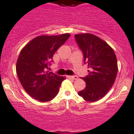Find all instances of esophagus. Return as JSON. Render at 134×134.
Wrapping results in <instances>:
<instances>
[{
	"mask_svg": "<svg viewBox=\"0 0 134 134\" xmlns=\"http://www.w3.org/2000/svg\"><path fill=\"white\" fill-rule=\"evenodd\" d=\"M67 78L73 80H76L78 79V76H67Z\"/></svg>",
	"mask_w": 134,
	"mask_h": 134,
	"instance_id": "34e87169",
	"label": "esophagus"
}]
</instances>
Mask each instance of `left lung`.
I'll list each match as a JSON object with an SVG mask.
<instances>
[{"mask_svg": "<svg viewBox=\"0 0 134 134\" xmlns=\"http://www.w3.org/2000/svg\"><path fill=\"white\" fill-rule=\"evenodd\" d=\"M88 63V75L83 78L86 88L78 92L86 102L98 101L112 88L118 74V62L113 49L99 37L90 33L75 35Z\"/></svg>", "mask_w": 134, "mask_h": 134, "instance_id": "1", "label": "left lung"}]
</instances>
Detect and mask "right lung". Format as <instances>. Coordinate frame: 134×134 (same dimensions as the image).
Segmentation results:
<instances>
[{
    "label": "right lung",
    "mask_w": 134,
    "mask_h": 134,
    "mask_svg": "<svg viewBox=\"0 0 134 134\" xmlns=\"http://www.w3.org/2000/svg\"><path fill=\"white\" fill-rule=\"evenodd\" d=\"M69 37V33L37 36L20 52L16 65L18 78L26 92L39 102L52 100L66 79L50 72L48 67L54 53Z\"/></svg>",
    "instance_id": "add662e5"
}]
</instances>
